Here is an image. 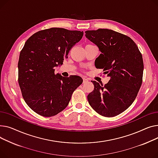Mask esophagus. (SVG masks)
<instances>
[{
    "label": "esophagus",
    "mask_w": 158,
    "mask_h": 158,
    "mask_svg": "<svg viewBox=\"0 0 158 158\" xmlns=\"http://www.w3.org/2000/svg\"><path fill=\"white\" fill-rule=\"evenodd\" d=\"M88 81H89V80H88L87 78H83V83H87V82H88Z\"/></svg>",
    "instance_id": "esophagus-1"
}]
</instances>
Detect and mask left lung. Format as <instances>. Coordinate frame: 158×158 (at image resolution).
Listing matches in <instances>:
<instances>
[{
  "mask_svg": "<svg viewBox=\"0 0 158 158\" xmlns=\"http://www.w3.org/2000/svg\"><path fill=\"white\" fill-rule=\"evenodd\" d=\"M86 38L101 53L95 60L110 79L104 86L96 81L87 96L90 106L102 116L123 113L135 101L142 83L143 62L136 43L129 37L107 29L85 31Z\"/></svg>",
  "mask_w": 158,
  "mask_h": 158,
  "instance_id": "obj_1",
  "label": "left lung"
}]
</instances>
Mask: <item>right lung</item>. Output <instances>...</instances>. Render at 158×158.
<instances>
[{"instance_id": "add662e5", "label": "right lung", "mask_w": 158, "mask_h": 158, "mask_svg": "<svg viewBox=\"0 0 158 158\" xmlns=\"http://www.w3.org/2000/svg\"><path fill=\"white\" fill-rule=\"evenodd\" d=\"M83 31L50 28L27 40L18 60V83L27 105L43 117L58 114L67 107L73 92L83 82L79 76L64 77L55 68L68 58Z\"/></svg>"}]
</instances>
